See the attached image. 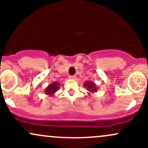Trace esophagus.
Returning <instances> with one entry per match:
<instances>
[{"label":"esophagus","instance_id":"1","mask_svg":"<svg viewBox=\"0 0 148 148\" xmlns=\"http://www.w3.org/2000/svg\"><path fill=\"white\" fill-rule=\"evenodd\" d=\"M69 78L70 79H76V76L75 75H71V76H69Z\"/></svg>","mask_w":148,"mask_h":148}]
</instances>
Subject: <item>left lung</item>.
Wrapping results in <instances>:
<instances>
[{"label":"left lung","instance_id":"8db88e82","mask_svg":"<svg viewBox=\"0 0 148 148\" xmlns=\"http://www.w3.org/2000/svg\"><path fill=\"white\" fill-rule=\"evenodd\" d=\"M84 87L87 88V90H88L90 93H93V92H96L97 91V85L95 84L94 82L92 81H86V83L84 84Z\"/></svg>","mask_w":148,"mask_h":148}]
</instances>
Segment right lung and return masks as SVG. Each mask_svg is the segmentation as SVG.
<instances>
[{
	"label": "right lung",
	"mask_w": 148,
	"mask_h": 148,
	"mask_svg": "<svg viewBox=\"0 0 148 148\" xmlns=\"http://www.w3.org/2000/svg\"><path fill=\"white\" fill-rule=\"evenodd\" d=\"M60 84L58 82H53L50 85H49L45 89V94L49 96H53L55 94L56 92L58 90V89L60 88Z\"/></svg>",
	"instance_id": "add662e5"
}]
</instances>
